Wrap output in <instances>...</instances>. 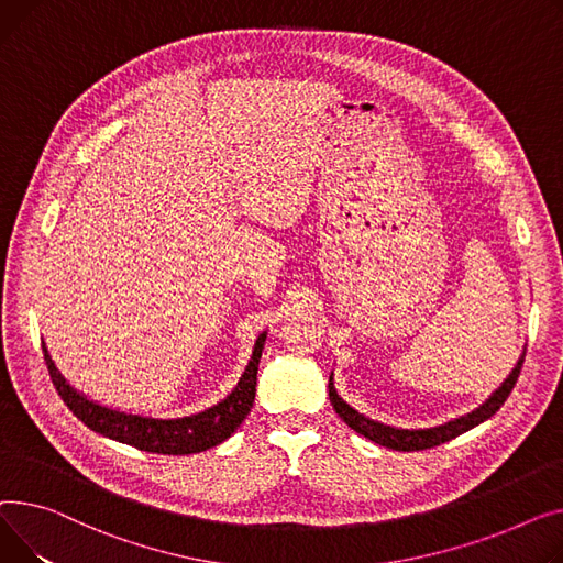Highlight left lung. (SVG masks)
Masks as SVG:
<instances>
[{
	"label": "left lung",
	"mask_w": 563,
	"mask_h": 563,
	"mask_svg": "<svg viewBox=\"0 0 563 563\" xmlns=\"http://www.w3.org/2000/svg\"><path fill=\"white\" fill-rule=\"evenodd\" d=\"M522 361H525V350L522 354L518 356L516 366L511 368V373L507 375V379L495 388L488 398L475 407L473 411L464 413V416H456V418H450L441 424H432V427H395V424H386V422H379V420H373L368 416H363L361 411H356L354 407H350L334 386V373L329 375V400H332V407L334 411L343 418V422L347 427H352L356 434L366 437L368 441L373 443H379L384 448H390V450H400V452H413V450H427V448H434V445H441L459 434L468 432V429L477 427L479 422L488 420L495 411H498L505 400L509 398L511 388L516 386L518 382V375H520V368H522Z\"/></svg>",
	"instance_id": "obj_1"
}]
</instances>
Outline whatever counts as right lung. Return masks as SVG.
Returning <instances> with one entry per match:
<instances>
[{"label": "right lung", "instance_id": "add662e5", "mask_svg": "<svg viewBox=\"0 0 563 563\" xmlns=\"http://www.w3.org/2000/svg\"><path fill=\"white\" fill-rule=\"evenodd\" d=\"M268 332H261L254 341L252 356L239 379V384L231 388L224 400L218 405L197 411L181 418H152L141 413H129L113 407L99 405L65 379L43 343V354L49 377L60 395V400L68 405V409L86 424L92 432L113 439L118 443L134 445L145 452L156 454H195L205 452L213 445H220L231 434L236 432L245 416L252 409L254 393H256V371L263 345H266Z\"/></svg>", "mask_w": 563, "mask_h": 563}]
</instances>
